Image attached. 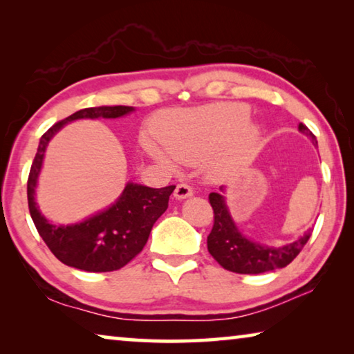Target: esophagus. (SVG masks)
<instances>
[{"instance_id": "obj_1", "label": "esophagus", "mask_w": 354, "mask_h": 354, "mask_svg": "<svg viewBox=\"0 0 354 354\" xmlns=\"http://www.w3.org/2000/svg\"><path fill=\"white\" fill-rule=\"evenodd\" d=\"M192 194H194V190H192V187L189 184H178L176 189H175V196L178 200H184V198H189V196H192Z\"/></svg>"}]
</instances>
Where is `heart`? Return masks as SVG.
Masks as SVG:
<instances>
[{
    "mask_svg": "<svg viewBox=\"0 0 354 354\" xmlns=\"http://www.w3.org/2000/svg\"><path fill=\"white\" fill-rule=\"evenodd\" d=\"M250 109L243 104L220 103L167 113L158 129L160 148L148 143V153L167 169L176 160L192 164L206 159L223 141L227 158L241 160L253 151L259 133L248 127Z\"/></svg>",
    "mask_w": 354,
    "mask_h": 354,
    "instance_id": "heart-1",
    "label": "heart"
}]
</instances>
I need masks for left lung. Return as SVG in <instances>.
Here are the masks:
<instances>
[{
  "label": "left lung",
  "mask_w": 354,
  "mask_h": 354,
  "mask_svg": "<svg viewBox=\"0 0 354 354\" xmlns=\"http://www.w3.org/2000/svg\"><path fill=\"white\" fill-rule=\"evenodd\" d=\"M298 129L303 134L310 137L317 145L315 136L310 133L306 124L299 123ZM223 192V187H220ZM209 203L214 209V226L211 234L207 236V250L211 256L226 270L241 274H259L266 272L283 268L295 259L308 243L310 237V230L299 237L298 241L287 243L284 247H263L245 237L231 214L227 211L223 195L212 192L209 194Z\"/></svg>",
  "instance_id": "1"
}]
</instances>
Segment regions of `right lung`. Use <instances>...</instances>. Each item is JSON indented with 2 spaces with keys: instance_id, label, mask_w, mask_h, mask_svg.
Returning a JSON list of instances; mask_svg holds the SVG:
<instances>
[{
  "instance_id": "obj_1",
  "label": "right lung",
  "mask_w": 354,
  "mask_h": 354,
  "mask_svg": "<svg viewBox=\"0 0 354 354\" xmlns=\"http://www.w3.org/2000/svg\"><path fill=\"white\" fill-rule=\"evenodd\" d=\"M131 106L86 107L61 120L41 136L28 178V206L35 227L59 261L84 272H113L140 253L151 227L167 207L175 185L151 189L128 183L120 198L106 211L75 225H53L35 205V185L48 142L65 123L80 118H118L133 112Z\"/></svg>"
}]
</instances>
